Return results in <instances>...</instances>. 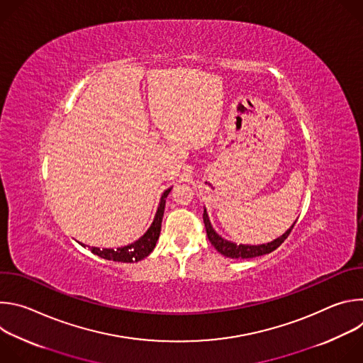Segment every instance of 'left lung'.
<instances>
[{
    "instance_id": "1",
    "label": "left lung",
    "mask_w": 363,
    "mask_h": 363,
    "mask_svg": "<svg viewBox=\"0 0 363 363\" xmlns=\"http://www.w3.org/2000/svg\"><path fill=\"white\" fill-rule=\"evenodd\" d=\"M203 224H205V231H206V237H208L210 242L214 245V248L221 252L223 255L225 257H230V258H252V257H258V255H264V254H269L272 251H274L277 247L281 245V242H284V240L289 237V234L291 233L294 224L291 225L290 230H287L280 238L269 242V244H263V245H237L234 242H230L224 238H221L211 227L210 224V220H208V216H206V211L203 210Z\"/></svg>"
}]
</instances>
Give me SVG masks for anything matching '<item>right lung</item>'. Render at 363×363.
<instances>
[{"mask_svg":"<svg viewBox=\"0 0 363 363\" xmlns=\"http://www.w3.org/2000/svg\"><path fill=\"white\" fill-rule=\"evenodd\" d=\"M171 188L167 189L161 198L160 206L157 216H155V220L150 225V228L145 233L143 237H140L136 242L118 248V250H108V248H96V247H89V250L101 257L106 258V260H113V262H121V263H135L142 260V258L147 257L152 250L157 245V241L160 238V233H161V224H162V217H164V210H165V198L168 196Z\"/></svg>","mask_w":363,"mask_h":363,"instance_id":"1","label":"right lung"}]
</instances>
